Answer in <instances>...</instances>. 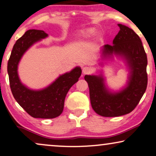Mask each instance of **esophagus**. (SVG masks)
I'll list each match as a JSON object with an SVG mask.
<instances>
[{
  "instance_id": "34e87169",
  "label": "esophagus",
  "mask_w": 156,
  "mask_h": 156,
  "mask_svg": "<svg viewBox=\"0 0 156 156\" xmlns=\"http://www.w3.org/2000/svg\"><path fill=\"white\" fill-rule=\"evenodd\" d=\"M91 72H92V68L89 66H85L84 68H83V74H88Z\"/></svg>"
}]
</instances>
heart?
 Listing matches in <instances>:
<instances>
[{
	"label": "heart",
	"instance_id": "b5f03b06",
	"mask_svg": "<svg viewBox=\"0 0 156 156\" xmlns=\"http://www.w3.org/2000/svg\"><path fill=\"white\" fill-rule=\"evenodd\" d=\"M95 32H96V30H95V29H94V28L88 29V30H87L86 33H85L83 38H91V37H93V36H94Z\"/></svg>",
	"mask_w": 156,
	"mask_h": 156
}]
</instances>
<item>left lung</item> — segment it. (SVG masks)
<instances>
[{"label":"left lung","instance_id":"left-lung-1","mask_svg":"<svg viewBox=\"0 0 156 156\" xmlns=\"http://www.w3.org/2000/svg\"><path fill=\"white\" fill-rule=\"evenodd\" d=\"M120 30L113 45H105L102 60L113 59V55L125 62L129 74L127 83L121 90L112 91L99 75H86L93 109L103 117H118L131 112L146 92L148 84L147 55L139 36L131 28L118 24ZM102 65V64H101Z\"/></svg>","mask_w":156,"mask_h":156}]
</instances>
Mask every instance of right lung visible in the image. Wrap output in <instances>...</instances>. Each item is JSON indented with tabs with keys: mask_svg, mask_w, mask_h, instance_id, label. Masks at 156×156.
Instances as JSON below:
<instances>
[{
	"mask_svg": "<svg viewBox=\"0 0 156 156\" xmlns=\"http://www.w3.org/2000/svg\"><path fill=\"white\" fill-rule=\"evenodd\" d=\"M48 36L43 30H27L16 42L8 62L10 86L14 98L29 115L36 118H54L61 115L66 95L78 82L82 72L81 68L77 66L41 90H33L22 83L18 73L20 59L33 44Z\"/></svg>",
	"mask_w": 156,
	"mask_h": 156,
	"instance_id": "1",
	"label": "right lung"
}]
</instances>
